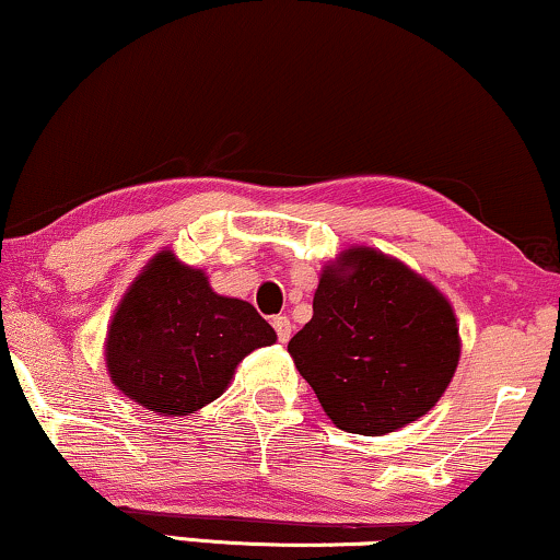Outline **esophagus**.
<instances>
[{
    "label": "esophagus",
    "instance_id": "obj_1",
    "mask_svg": "<svg viewBox=\"0 0 560 560\" xmlns=\"http://www.w3.org/2000/svg\"><path fill=\"white\" fill-rule=\"evenodd\" d=\"M273 330H276V336H279V341L287 343L289 338H292V320H289L287 315H276L273 317Z\"/></svg>",
    "mask_w": 560,
    "mask_h": 560
}]
</instances>
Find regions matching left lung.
Segmentation results:
<instances>
[{"label":"left lung","mask_w":560,"mask_h":560,"mask_svg":"<svg viewBox=\"0 0 560 560\" xmlns=\"http://www.w3.org/2000/svg\"><path fill=\"white\" fill-rule=\"evenodd\" d=\"M289 353L338 429L380 436L436 406L455 377L459 328L431 281L359 245L323 268L313 320Z\"/></svg>","instance_id":"1"}]
</instances>
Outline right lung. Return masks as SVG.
<instances>
[{
  "mask_svg": "<svg viewBox=\"0 0 560 560\" xmlns=\"http://www.w3.org/2000/svg\"><path fill=\"white\" fill-rule=\"evenodd\" d=\"M276 330L250 302L222 296L201 268L160 250L113 313L105 364L113 385L160 416H188L228 390L250 351Z\"/></svg>",
  "mask_w": 560,
  "mask_h": 560,
  "instance_id": "1",
  "label": "right lung"
}]
</instances>
